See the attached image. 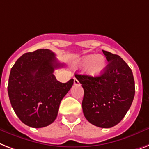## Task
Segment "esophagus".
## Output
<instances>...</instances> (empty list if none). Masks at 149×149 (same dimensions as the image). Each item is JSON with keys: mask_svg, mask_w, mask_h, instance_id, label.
<instances>
[{"mask_svg": "<svg viewBox=\"0 0 149 149\" xmlns=\"http://www.w3.org/2000/svg\"><path fill=\"white\" fill-rule=\"evenodd\" d=\"M73 83H74V85H79V82L78 79H77L76 78H74V81H73Z\"/></svg>", "mask_w": 149, "mask_h": 149, "instance_id": "1", "label": "esophagus"}]
</instances>
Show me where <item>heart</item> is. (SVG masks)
Masks as SVG:
<instances>
[{
	"instance_id": "heart-1",
	"label": "heart",
	"mask_w": 149,
	"mask_h": 149,
	"mask_svg": "<svg viewBox=\"0 0 149 149\" xmlns=\"http://www.w3.org/2000/svg\"><path fill=\"white\" fill-rule=\"evenodd\" d=\"M79 65L87 67V72L93 77H99L106 68V60L101 55H88L78 62Z\"/></svg>"
}]
</instances>
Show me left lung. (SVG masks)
<instances>
[{"mask_svg": "<svg viewBox=\"0 0 149 149\" xmlns=\"http://www.w3.org/2000/svg\"><path fill=\"white\" fill-rule=\"evenodd\" d=\"M108 61L99 77L76 74L84 89L82 107L89 123L100 128H111L120 123L135 95L132 70L116 54L102 50Z\"/></svg>", "mask_w": 149, "mask_h": 149, "instance_id": "1", "label": "left lung"}]
</instances>
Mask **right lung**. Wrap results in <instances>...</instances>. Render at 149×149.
<instances>
[{"mask_svg":"<svg viewBox=\"0 0 149 149\" xmlns=\"http://www.w3.org/2000/svg\"><path fill=\"white\" fill-rule=\"evenodd\" d=\"M63 66L48 49L26 53L16 61L8 92L12 108L25 125L43 128L54 122L61 100L73 84V79L66 83L56 80L54 70Z\"/></svg>","mask_w":149,"mask_h":149,"instance_id":"add662e5","label":"right lung"}]
</instances>
